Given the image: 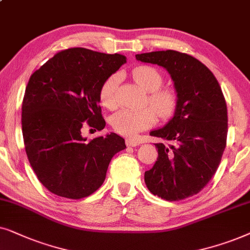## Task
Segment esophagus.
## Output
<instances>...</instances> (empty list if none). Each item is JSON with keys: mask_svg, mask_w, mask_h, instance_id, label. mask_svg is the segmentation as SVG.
I'll return each instance as SVG.
<instances>
[{"mask_svg": "<svg viewBox=\"0 0 250 250\" xmlns=\"http://www.w3.org/2000/svg\"><path fill=\"white\" fill-rule=\"evenodd\" d=\"M125 144H127V146H130V147H136V146L139 145V142L132 141V139H127V141H125Z\"/></svg>", "mask_w": 250, "mask_h": 250, "instance_id": "obj_1", "label": "esophagus"}]
</instances>
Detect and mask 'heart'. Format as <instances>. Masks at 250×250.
<instances>
[{"label": "heart", "instance_id": "heart-1", "mask_svg": "<svg viewBox=\"0 0 250 250\" xmlns=\"http://www.w3.org/2000/svg\"><path fill=\"white\" fill-rule=\"evenodd\" d=\"M132 78L143 90L149 92L148 103L153 108L120 109L112 115L111 125L119 134L134 138L139 132L154 125L156 113L162 119L170 118L177 107V96L170 89H159L162 84V76L155 68L149 66H138L134 68ZM119 81L120 74H112L103 82L99 89V101L104 107L112 109L116 106Z\"/></svg>", "mask_w": 250, "mask_h": 250}]
</instances>
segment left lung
Instances as JSON below:
<instances>
[{"instance_id": "left-lung-1", "label": "left lung", "mask_w": 250, "mask_h": 250, "mask_svg": "<svg viewBox=\"0 0 250 250\" xmlns=\"http://www.w3.org/2000/svg\"><path fill=\"white\" fill-rule=\"evenodd\" d=\"M136 59L164 67L177 96L174 116L149 132L166 143L154 144L159 156L145 171V184L167 201L192 197L215 175L225 149L228 108L221 86L207 66L186 53L152 51Z\"/></svg>"}]
</instances>
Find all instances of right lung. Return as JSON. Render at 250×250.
Here are the masks:
<instances>
[{
    "mask_svg": "<svg viewBox=\"0 0 250 250\" xmlns=\"http://www.w3.org/2000/svg\"><path fill=\"white\" fill-rule=\"evenodd\" d=\"M127 57L84 48L58 52L29 78L21 111L26 154L36 177L53 194L88 197L101 188L113 156L125 148L111 132L90 142L83 122L105 128L99 89Z\"/></svg>",
    "mask_w": 250,
    "mask_h": 250,
    "instance_id": "right-lung-1",
    "label": "right lung"
}]
</instances>
